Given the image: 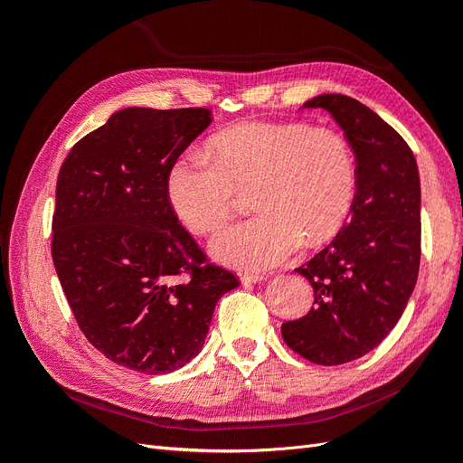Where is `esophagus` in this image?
Returning <instances> with one entry per match:
<instances>
[{"label":"esophagus","instance_id":"esophagus-1","mask_svg":"<svg viewBox=\"0 0 463 463\" xmlns=\"http://www.w3.org/2000/svg\"><path fill=\"white\" fill-rule=\"evenodd\" d=\"M240 279H241V284H257V282H260V279H264V276L262 274H259V272H241L240 274Z\"/></svg>","mask_w":463,"mask_h":463}]
</instances>
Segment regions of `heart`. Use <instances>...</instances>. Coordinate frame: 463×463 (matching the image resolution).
I'll return each instance as SVG.
<instances>
[{
	"mask_svg": "<svg viewBox=\"0 0 463 463\" xmlns=\"http://www.w3.org/2000/svg\"><path fill=\"white\" fill-rule=\"evenodd\" d=\"M204 150L181 154L167 175V199L194 233L220 228L235 189L253 187L259 214L213 237V255L264 270L322 243L342 228L355 199V158L345 137L307 123L249 121L218 133Z\"/></svg>",
	"mask_w": 463,
	"mask_h": 463,
	"instance_id": "b5f03b06",
	"label": "heart"
}]
</instances>
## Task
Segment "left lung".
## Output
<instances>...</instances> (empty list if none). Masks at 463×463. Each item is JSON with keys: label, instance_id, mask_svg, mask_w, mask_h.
Masks as SVG:
<instances>
[{"label": "left lung", "instance_id": "left-lung-1", "mask_svg": "<svg viewBox=\"0 0 463 463\" xmlns=\"http://www.w3.org/2000/svg\"><path fill=\"white\" fill-rule=\"evenodd\" d=\"M340 125L355 167V199L334 241L298 272L315 307L282 325L284 342L317 365H342L381 344L408 305L421 260V185L411 148L371 108L344 94H320Z\"/></svg>", "mask_w": 463, "mask_h": 463}]
</instances>
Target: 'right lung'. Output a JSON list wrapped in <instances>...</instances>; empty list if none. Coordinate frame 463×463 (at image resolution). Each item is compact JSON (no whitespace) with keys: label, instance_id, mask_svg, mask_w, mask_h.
<instances>
[{"label":"right lung","instance_id":"add662e5","mask_svg":"<svg viewBox=\"0 0 463 463\" xmlns=\"http://www.w3.org/2000/svg\"><path fill=\"white\" fill-rule=\"evenodd\" d=\"M210 123L206 108L119 109L71 148L55 185L52 259L77 325L145 374L197 355L218 299L240 286L167 199L172 165Z\"/></svg>","mask_w":463,"mask_h":463}]
</instances>
